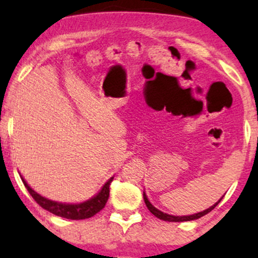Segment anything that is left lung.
<instances>
[{
	"mask_svg": "<svg viewBox=\"0 0 258 258\" xmlns=\"http://www.w3.org/2000/svg\"><path fill=\"white\" fill-rule=\"evenodd\" d=\"M143 198H144V203H146L148 210H149V211L152 212V214H153L154 216H155V217H158V218H160V220H162V221H167V222H185V221H194V220H198V218L203 217V216H205V215L209 214V212H211L212 210H214L215 207L217 206L218 204H220V201H221L222 199H223V197H222L221 199L217 201V203L214 204V205L210 206L209 209L204 210V211L198 212V214L188 215V216H173V215L165 214V212L160 211L159 209H156V207L154 206L152 203H150L149 199H148L146 191H143Z\"/></svg>",
	"mask_w": 258,
	"mask_h": 258,
	"instance_id": "1",
	"label": "left lung"
}]
</instances>
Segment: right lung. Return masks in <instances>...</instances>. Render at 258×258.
Returning <instances> with one entry per match:
<instances>
[{
    "mask_svg": "<svg viewBox=\"0 0 258 258\" xmlns=\"http://www.w3.org/2000/svg\"><path fill=\"white\" fill-rule=\"evenodd\" d=\"M20 178H22L25 188L28 189V191L30 193L31 197L34 198L35 201H36L41 207H43L44 210H47V211H49L53 215L59 216V217L68 218V220H85V218H90L92 216L98 214L100 210L105 206L109 198V191H110L109 185H110L112 179H114V176L106 180L105 184L102 186V189H100L96 195H93L90 199L78 204L59 203V201L47 199L46 197H42V195L38 194L37 191H35L34 189L28 184V182L23 178V176H20Z\"/></svg>",
    "mask_w": 258,
    "mask_h": 258,
    "instance_id": "obj_1",
    "label": "right lung"
}]
</instances>
